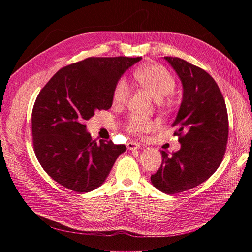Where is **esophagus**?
<instances>
[{
    "instance_id": "1",
    "label": "esophagus",
    "mask_w": 252,
    "mask_h": 252,
    "mask_svg": "<svg viewBox=\"0 0 252 252\" xmlns=\"http://www.w3.org/2000/svg\"><path fill=\"white\" fill-rule=\"evenodd\" d=\"M126 146L129 150H136V149L140 148V144L135 143V142H128L126 144Z\"/></svg>"
}]
</instances>
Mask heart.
I'll return each instance as SVG.
<instances>
[{"label": "heart", "instance_id": "heart-1", "mask_svg": "<svg viewBox=\"0 0 252 252\" xmlns=\"http://www.w3.org/2000/svg\"><path fill=\"white\" fill-rule=\"evenodd\" d=\"M133 77L143 88L157 98L159 106L169 104L166 96H168L174 91L175 81L172 74L165 67L158 64L145 65L134 71ZM129 95H130V87H129L127 81L123 78L119 79L112 91L113 104L116 106H123L128 101ZM124 125L128 132L135 135L149 132L154 130L157 126L152 120L139 116H129Z\"/></svg>", "mask_w": 252, "mask_h": 252}]
</instances>
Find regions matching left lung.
Masks as SVG:
<instances>
[{
	"instance_id": "1",
	"label": "left lung",
	"mask_w": 252,
	"mask_h": 252,
	"mask_svg": "<svg viewBox=\"0 0 252 252\" xmlns=\"http://www.w3.org/2000/svg\"><path fill=\"white\" fill-rule=\"evenodd\" d=\"M183 84V101L173 122L181 149L162 150V165L151 175L161 191L174 194L202 184L216 172L226 152L229 122L224 96L202 68L177 57H165Z\"/></svg>"
}]
</instances>
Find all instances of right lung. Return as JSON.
I'll return each instance as SVG.
<instances>
[{"label": "right lung", "mask_w": 252, "mask_h": 252, "mask_svg": "<svg viewBox=\"0 0 252 252\" xmlns=\"http://www.w3.org/2000/svg\"><path fill=\"white\" fill-rule=\"evenodd\" d=\"M142 58H94L65 66L37 95L32 114L34 154L43 169L75 192L101 186L123 144L93 140L84 121L108 110L117 81Z\"/></svg>", "instance_id": "right-lung-1"}]
</instances>
